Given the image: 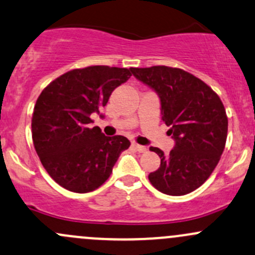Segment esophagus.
Segmentation results:
<instances>
[{"instance_id":"1","label":"esophagus","mask_w":255,"mask_h":255,"mask_svg":"<svg viewBox=\"0 0 255 255\" xmlns=\"http://www.w3.org/2000/svg\"><path fill=\"white\" fill-rule=\"evenodd\" d=\"M132 148L139 152H144L146 150L145 146L140 145V144H136V143H132Z\"/></svg>"}]
</instances>
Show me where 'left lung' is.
I'll return each mask as SVG.
<instances>
[{
    "instance_id": "8db88e82",
    "label": "left lung",
    "mask_w": 255,
    "mask_h": 255,
    "mask_svg": "<svg viewBox=\"0 0 255 255\" xmlns=\"http://www.w3.org/2000/svg\"><path fill=\"white\" fill-rule=\"evenodd\" d=\"M130 71L159 95L167 134L175 139L168 155L150 148L161 159L149 175L150 183L167 195L195 191L215 170L225 149L229 121L224 104L209 85L183 69L152 66Z\"/></svg>"
}]
</instances>
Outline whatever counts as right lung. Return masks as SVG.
Instances as JSON below:
<instances>
[{
	"label": "right lung",
	"mask_w": 255,
	"mask_h": 255,
	"mask_svg": "<svg viewBox=\"0 0 255 255\" xmlns=\"http://www.w3.org/2000/svg\"><path fill=\"white\" fill-rule=\"evenodd\" d=\"M132 71L109 66L72 69L51 82L37 98L31 134L37 156L51 178L74 193H88L105 183L121 152L130 141L106 136L90 128L111 93Z\"/></svg>",
	"instance_id": "obj_1"
}]
</instances>
